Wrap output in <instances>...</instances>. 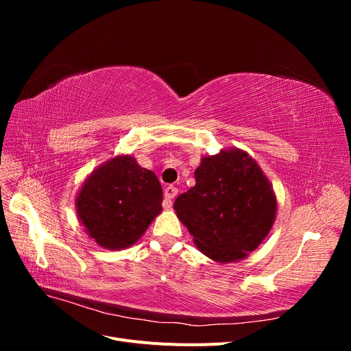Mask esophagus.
Returning <instances> with one entry per match:
<instances>
[{"label": "esophagus", "mask_w": 351, "mask_h": 351, "mask_svg": "<svg viewBox=\"0 0 351 351\" xmlns=\"http://www.w3.org/2000/svg\"><path fill=\"white\" fill-rule=\"evenodd\" d=\"M177 193H178V190H177V187H174V186H167L165 189H164V197H165V200H167V205H168V208L171 206V199H174L176 196H177Z\"/></svg>", "instance_id": "obj_1"}]
</instances>
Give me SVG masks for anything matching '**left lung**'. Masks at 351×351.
Returning a JSON list of instances; mask_svg holds the SVG:
<instances>
[{"mask_svg":"<svg viewBox=\"0 0 351 351\" xmlns=\"http://www.w3.org/2000/svg\"><path fill=\"white\" fill-rule=\"evenodd\" d=\"M196 184L174 202L197 249L219 263L249 256L268 236L277 196L254 159L237 147L202 156Z\"/></svg>","mask_w":351,"mask_h":351,"instance_id":"left-lung-1","label":"left lung"}]
</instances>
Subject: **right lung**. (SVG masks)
Here are the masks:
<instances>
[{"label": "right lung", "mask_w": 351, "mask_h": 351, "mask_svg": "<svg viewBox=\"0 0 351 351\" xmlns=\"http://www.w3.org/2000/svg\"><path fill=\"white\" fill-rule=\"evenodd\" d=\"M76 210L84 231L101 247L121 250L133 246L161 214L162 187L132 155H119L84 180Z\"/></svg>", "instance_id": "right-lung-1"}]
</instances>
